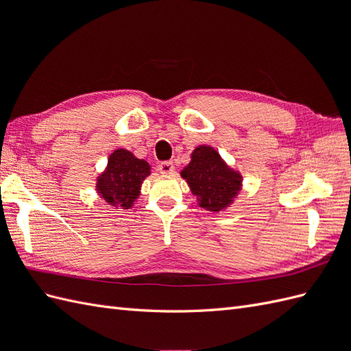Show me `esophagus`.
Wrapping results in <instances>:
<instances>
[{"mask_svg":"<svg viewBox=\"0 0 351 351\" xmlns=\"http://www.w3.org/2000/svg\"><path fill=\"white\" fill-rule=\"evenodd\" d=\"M158 169L162 174H171V173H174V164L171 161H164L158 165Z\"/></svg>","mask_w":351,"mask_h":351,"instance_id":"1","label":"esophagus"}]
</instances>
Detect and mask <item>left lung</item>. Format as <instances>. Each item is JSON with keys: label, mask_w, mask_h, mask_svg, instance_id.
Returning a JSON list of instances; mask_svg holds the SVG:
<instances>
[{"label": "left lung", "mask_w": 351, "mask_h": 351, "mask_svg": "<svg viewBox=\"0 0 351 351\" xmlns=\"http://www.w3.org/2000/svg\"><path fill=\"white\" fill-rule=\"evenodd\" d=\"M199 205L209 210L227 208L240 192L241 176L232 171L210 146H199L192 161L182 171Z\"/></svg>", "instance_id": "left-lung-1"}]
</instances>
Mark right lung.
Instances as JSON below:
<instances>
[{
  "mask_svg": "<svg viewBox=\"0 0 351 351\" xmlns=\"http://www.w3.org/2000/svg\"><path fill=\"white\" fill-rule=\"evenodd\" d=\"M149 164L143 159L125 149H117L111 154L105 173L98 177V193L107 204L129 209L139 196L142 182L149 176Z\"/></svg>",
  "mask_w": 351,
  "mask_h": 351,
  "instance_id": "add662e5",
  "label": "right lung"
}]
</instances>
